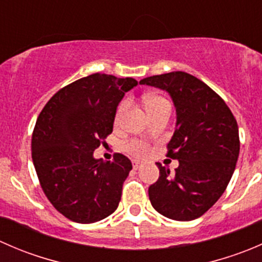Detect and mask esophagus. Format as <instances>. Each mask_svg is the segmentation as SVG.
<instances>
[{
  "mask_svg": "<svg viewBox=\"0 0 262 262\" xmlns=\"http://www.w3.org/2000/svg\"><path fill=\"white\" fill-rule=\"evenodd\" d=\"M141 165H142V163L139 162L138 160H134L133 161V168H134V170H138V168L141 167Z\"/></svg>",
  "mask_w": 262,
  "mask_h": 262,
  "instance_id": "obj_1",
  "label": "esophagus"
}]
</instances>
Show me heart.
Returning a JSON list of instances; mask_svg holds the SVG:
<instances>
[{
  "instance_id": "b5f03b06",
  "label": "heart",
  "mask_w": 262,
  "mask_h": 262,
  "mask_svg": "<svg viewBox=\"0 0 262 262\" xmlns=\"http://www.w3.org/2000/svg\"><path fill=\"white\" fill-rule=\"evenodd\" d=\"M126 105H128V101L124 100V101L120 102V105L118 106V110H116V114H115V120H119L120 116L123 115L124 110L126 109ZM144 105H146V109L148 113H152L156 112V110L161 109L163 106H167L168 101L165 99V97L160 96V95H148V96L144 97ZM128 150L132 152L133 155L137 156H143L147 153V146L146 143L143 142H139V141H134L132 143L128 144Z\"/></svg>"
}]
</instances>
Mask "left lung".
I'll use <instances>...</instances> for the list:
<instances>
[{
	"label": "left lung",
	"instance_id": "1",
	"mask_svg": "<svg viewBox=\"0 0 262 262\" xmlns=\"http://www.w3.org/2000/svg\"><path fill=\"white\" fill-rule=\"evenodd\" d=\"M165 90L176 107V128L167 157L179 160L175 173L157 163L160 178L148 189L152 207L173 221H192L222 196L239 155L238 125L224 100L186 72L143 78Z\"/></svg>",
	"mask_w": 262,
	"mask_h": 262
}]
</instances>
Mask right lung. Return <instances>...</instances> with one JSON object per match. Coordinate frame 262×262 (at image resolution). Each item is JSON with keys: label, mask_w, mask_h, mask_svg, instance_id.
Returning <instances> with one entry per match:
<instances>
[{"label": "right lung", "mask_w": 262, "mask_h": 262, "mask_svg": "<svg viewBox=\"0 0 262 262\" xmlns=\"http://www.w3.org/2000/svg\"><path fill=\"white\" fill-rule=\"evenodd\" d=\"M134 78L94 73L60 89L38 116L31 157L53 207L77 223H95L118 208L132 162L121 153L96 160L94 150L113 132L116 107Z\"/></svg>", "instance_id": "1"}]
</instances>
